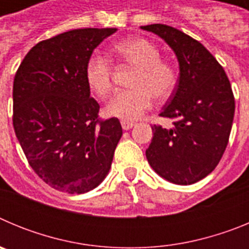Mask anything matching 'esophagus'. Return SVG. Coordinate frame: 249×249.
Segmentation results:
<instances>
[{"label": "esophagus", "instance_id": "obj_1", "mask_svg": "<svg viewBox=\"0 0 249 249\" xmlns=\"http://www.w3.org/2000/svg\"><path fill=\"white\" fill-rule=\"evenodd\" d=\"M121 124H122V128L124 129V131H128V129H131L132 127L135 126V123L133 122H129V121H121Z\"/></svg>", "mask_w": 249, "mask_h": 249}]
</instances>
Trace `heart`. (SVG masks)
<instances>
[{"label": "heart", "instance_id": "obj_1", "mask_svg": "<svg viewBox=\"0 0 249 249\" xmlns=\"http://www.w3.org/2000/svg\"><path fill=\"white\" fill-rule=\"evenodd\" d=\"M113 52L123 63L137 68L128 91L118 92L107 105V113L123 121H136L153 105V97L164 101L173 93L178 74L171 63L160 59V52L148 39L128 38L114 46ZM86 82L105 98L113 89V66L108 58L92 54L85 67Z\"/></svg>", "mask_w": 249, "mask_h": 249}]
</instances>
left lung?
<instances>
[{
    "mask_svg": "<svg viewBox=\"0 0 249 249\" xmlns=\"http://www.w3.org/2000/svg\"><path fill=\"white\" fill-rule=\"evenodd\" d=\"M141 28L164 39L179 65L177 87L160 113L173 127L152 126L147 160L168 182L196 183L217 167L228 144L234 117L230 80L210 51L182 31L160 23Z\"/></svg>",
    "mask_w": 249,
    "mask_h": 249,
    "instance_id": "left-lung-1",
    "label": "left lung"
}]
</instances>
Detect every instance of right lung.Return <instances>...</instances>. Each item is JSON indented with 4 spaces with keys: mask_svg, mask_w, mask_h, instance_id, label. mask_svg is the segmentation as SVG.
Masks as SVG:
<instances>
[{
    "mask_svg": "<svg viewBox=\"0 0 249 249\" xmlns=\"http://www.w3.org/2000/svg\"><path fill=\"white\" fill-rule=\"evenodd\" d=\"M117 28H78L31 48L13 81V128L43 182L70 195L93 190L108 175L122 137L118 118L98 120L85 67Z\"/></svg>",
    "mask_w": 249,
    "mask_h": 249,
    "instance_id": "obj_1",
    "label": "right lung"
}]
</instances>
